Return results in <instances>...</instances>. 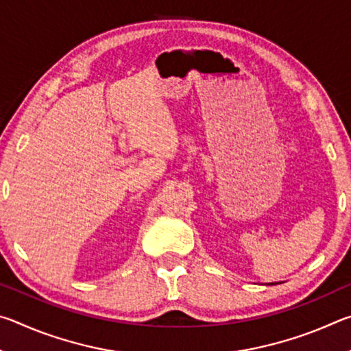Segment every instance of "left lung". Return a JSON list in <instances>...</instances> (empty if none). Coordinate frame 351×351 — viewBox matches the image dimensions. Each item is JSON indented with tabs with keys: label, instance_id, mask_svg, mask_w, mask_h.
Returning a JSON list of instances; mask_svg holds the SVG:
<instances>
[{
	"label": "left lung",
	"instance_id": "left-lung-1",
	"mask_svg": "<svg viewBox=\"0 0 351 351\" xmlns=\"http://www.w3.org/2000/svg\"><path fill=\"white\" fill-rule=\"evenodd\" d=\"M269 285H274V283H269Z\"/></svg>",
	"mask_w": 351,
	"mask_h": 351
}]
</instances>
